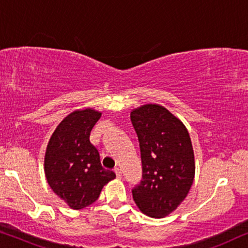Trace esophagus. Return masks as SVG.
Returning <instances> with one entry per match:
<instances>
[{"label":"esophagus","instance_id":"34e87169","mask_svg":"<svg viewBox=\"0 0 248 248\" xmlns=\"http://www.w3.org/2000/svg\"><path fill=\"white\" fill-rule=\"evenodd\" d=\"M114 172H115V174H117V177L118 178H120L121 176H122V172H121V169H120V168H115V169H114Z\"/></svg>","mask_w":248,"mask_h":248}]
</instances>
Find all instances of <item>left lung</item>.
<instances>
[{"label":"left lung","mask_w":248,"mask_h":248,"mask_svg":"<svg viewBox=\"0 0 248 248\" xmlns=\"http://www.w3.org/2000/svg\"><path fill=\"white\" fill-rule=\"evenodd\" d=\"M130 120L140 148L141 180L133 199L141 212L163 217L187 196L195 161L189 134L166 108L146 104L131 112Z\"/></svg>","instance_id":"8db88e82"}]
</instances>
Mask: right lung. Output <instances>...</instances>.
Instances as JSON below:
<instances>
[{"mask_svg": "<svg viewBox=\"0 0 248 248\" xmlns=\"http://www.w3.org/2000/svg\"><path fill=\"white\" fill-rule=\"evenodd\" d=\"M100 117L92 108L72 112L57 127L46 148L49 187L74 210L93 204L104 185L115 178L113 171L102 167L100 153L90 140Z\"/></svg>", "mask_w": 248, "mask_h": 248, "instance_id": "add662e5", "label": "right lung"}]
</instances>
